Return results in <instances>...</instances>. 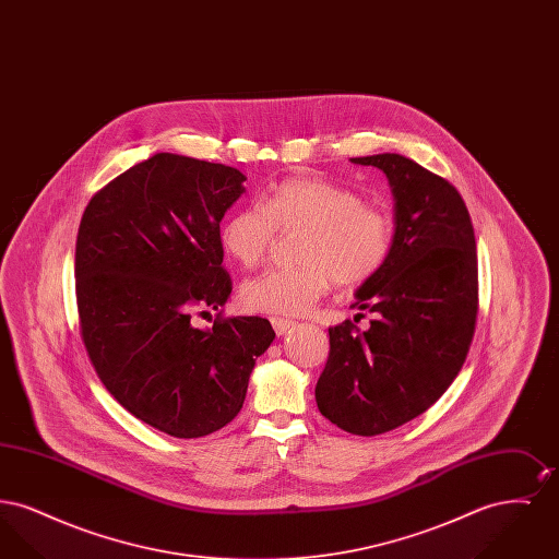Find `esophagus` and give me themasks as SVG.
<instances>
[{
	"label": "esophagus",
	"instance_id": "obj_1",
	"mask_svg": "<svg viewBox=\"0 0 559 559\" xmlns=\"http://www.w3.org/2000/svg\"><path fill=\"white\" fill-rule=\"evenodd\" d=\"M272 322V326H274V331H276V335H285L289 329H293V320L289 319H281V317H274V319H270Z\"/></svg>",
	"mask_w": 559,
	"mask_h": 559
}]
</instances>
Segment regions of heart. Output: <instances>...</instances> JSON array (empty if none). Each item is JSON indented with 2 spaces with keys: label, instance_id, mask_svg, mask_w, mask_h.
<instances>
[{
  "label": "heart",
  "instance_id": "heart-1",
  "mask_svg": "<svg viewBox=\"0 0 559 559\" xmlns=\"http://www.w3.org/2000/svg\"><path fill=\"white\" fill-rule=\"evenodd\" d=\"M276 228H306L299 245V266L274 267L249 278L240 297L258 312H308L331 283L358 287L388 262L394 247L392 215L362 203L346 187L320 178H295L272 188L264 203H249L228 213L219 228L224 249L240 266L266 260Z\"/></svg>",
  "mask_w": 559,
  "mask_h": 559
}]
</instances>
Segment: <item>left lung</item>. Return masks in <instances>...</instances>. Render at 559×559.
Segmentation results:
<instances>
[{
    "mask_svg": "<svg viewBox=\"0 0 559 559\" xmlns=\"http://www.w3.org/2000/svg\"><path fill=\"white\" fill-rule=\"evenodd\" d=\"M352 163L385 174L394 247L354 293L371 326L346 320L329 329L314 394L331 424L377 436L426 413L461 371L478 314V255L469 212L444 178L396 153Z\"/></svg>",
    "mask_w": 559,
    "mask_h": 559,
    "instance_id": "left-lung-1",
    "label": "left lung"
}]
</instances>
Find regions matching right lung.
I'll return each mask as SVG.
<instances>
[{"instance_id": "right-lung-1", "label": "right lung", "mask_w": 559, "mask_h": 559, "mask_svg": "<svg viewBox=\"0 0 559 559\" xmlns=\"http://www.w3.org/2000/svg\"><path fill=\"white\" fill-rule=\"evenodd\" d=\"M247 178L239 169L157 153L92 197L75 247L83 344L100 381L133 417L174 438H201L242 408L266 319L213 320L233 292L219 222Z\"/></svg>"}]
</instances>
